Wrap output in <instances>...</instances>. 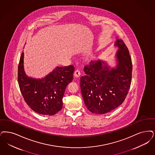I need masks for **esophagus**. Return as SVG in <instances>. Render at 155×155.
Instances as JSON below:
<instances>
[{
	"label": "esophagus",
	"mask_w": 155,
	"mask_h": 155,
	"mask_svg": "<svg viewBox=\"0 0 155 155\" xmlns=\"http://www.w3.org/2000/svg\"><path fill=\"white\" fill-rule=\"evenodd\" d=\"M80 71L78 70H77L75 71L74 74V77L75 78H78V77H80Z\"/></svg>",
	"instance_id": "obj_1"
}]
</instances>
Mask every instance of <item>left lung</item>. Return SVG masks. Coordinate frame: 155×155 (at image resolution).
<instances>
[{"mask_svg": "<svg viewBox=\"0 0 155 155\" xmlns=\"http://www.w3.org/2000/svg\"><path fill=\"white\" fill-rule=\"evenodd\" d=\"M115 46L116 68H110L101 60L92 61L84 67L80 87L85 104L89 111L104 114L122 104L130 89L132 62L127 47L117 37Z\"/></svg>", "mask_w": 155, "mask_h": 155, "instance_id": "obj_1", "label": "left lung"}]
</instances>
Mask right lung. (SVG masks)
Segmentation results:
<instances>
[{"instance_id":"obj_1","label":"right lung","mask_w":155,"mask_h":155,"mask_svg":"<svg viewBox=\"0 0 155 155\" xmlns=\"http://www.w3.org/2000/svg\"><path fill=\"white\" fill-rule=\"evenodd\" d=\"M24 57L22 52L18 64V81L25 102L33 111L40 114L55 115L62 110L66 88L73 79L74 66H57L43 78L36 79L25 74Z\"/></svg>"}]
</instances>
